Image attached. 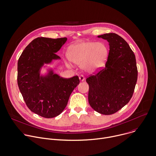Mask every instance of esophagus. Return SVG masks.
<instances>
[{
  "instance_id": "esophagus-1",
  "label": "esophagus",
  "mask_w": 156,
  "mask_h": 156,
  "mask_svg": "<svg viewBox=\"0 0 156 156\" xmlns=\"http://www.w3.org/2000/svg\"><path fill=\"white\" fill-rule=\"evenodd\" d=\"M79 79H80V80L81 81H83L85 80V78H84V76L83 75H80V76H79Z\"/></svg>"
}]
</instances>
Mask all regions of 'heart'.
Instances as JSON below:
<instances>
[{
  "label": "heart",
  "instance_id": "heart-1",
  "mask_svg": "<svg viewBox=\"0 0 156 156\" xmlns=\"http://www.w3.org/2000/svg\"><path fill=\"white\" fill-rule=\"evenodd\" d=\"M66 56L75 64L88 73L97 72L105 67L108 56L107 46L102 43L81 41L69 46Z\"/></svg>",
  "mask_w": 156,
  "mask_h": 156
}]
</instances>
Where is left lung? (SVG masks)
I'll return each mask as SVG.
<instances>
[{
    "mask_svg": "<svg viewBox=\"0 0 156 156\" xmlns=\"http://www.w3.org/2000/svg\"><path fill=\"white\" fill-rule=\"evenodd\" d=\"M107 40L110 51L105 67L86 79L88 100L97 112L110 115L129 103L134 92L138 71L135 56L129 44L115 33L97 36Z\"/></svg>",
    "mask_w": 156,
    "mask_h": 156,
    "instance_id": "obj_1",
    "label": "left lung"
}]
</instances>
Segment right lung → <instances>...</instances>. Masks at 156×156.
I'll use <instances>...</instances> for the list:
<instances>
[{"label": "right lung", "mask_w": 156, "mask_h": 156, "mask_svg": "<svg viewBox=\"0 0 156 156\" xmlns=\"http://www.w3.org/2000/svg\"><path fill=\"white\" fill-rule=\"evenodd\" d=\"M67 38L38 37L23 51L18 62V84L27 107L46 118L59 115L66 107L70 94L79 84L78 76L64 78L52 69L42 75L44 64L61 58L56 53Z\"/></svg>", "instance_id": "obj_1"}]
</instances>
